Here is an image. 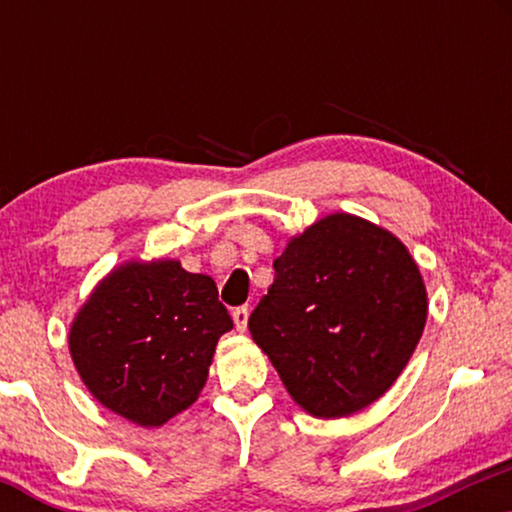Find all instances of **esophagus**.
<instances>
[{"mask_svg": "<svg viewBox=\"0 0 512 512\" xmlns=\"http://www.w3.org/2000/svg\"><path fill=\"white\" fill-rule=\"evenodd\" d=\"M233 321H235L237 331H247V324H249L247 307H237V310H233Z\"/></svg>", "mask_w": 512, "mask_h": 512, "instance_id": "obj_1", "label": "esophagus"}]
</instances>
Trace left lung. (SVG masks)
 Returning <instances> with one entry per match:
<instances>
[{"label":"left lung","mask_w":512,"mask_h":512,"mask_svg":"<svg viewBox=\"0 0 512 512\" xmlns=\"http://www.w3.org/2000/svg\"><path fill=\"white\" fill-rule=\"evenodd\" d=\"M272 265L275 282L249 331L293 401L312 417L338 419L387 394L429 314L408 247L340 212L293 235Z\"/></svg>","instance_id":"left-lung-1"}]
</instances>
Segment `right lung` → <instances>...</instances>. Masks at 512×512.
Here are the masks:
<instances>
[{
  "label": "right lung",
  "mask_w": 512,
  "mask_h": 512,
  "mask_svg": "<svg viewBox=\"0 0 512 512\" xmlns=\"http://www.w3.org/2000/svg\"><path fill=\"white\" fill-rule=\"evenodd\" d=\"M230 328L209 275L186 272L174 258L128 261L76 312L69 354L104 408L156 429L198 401Z\"/></svg>",
  "instance_id": "add662e5"
}]
</instances>
